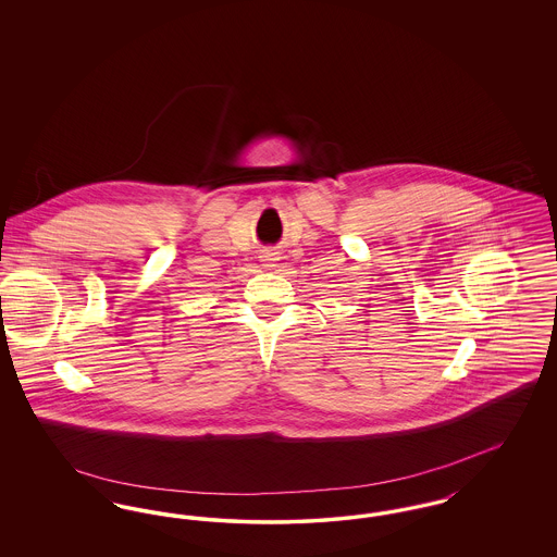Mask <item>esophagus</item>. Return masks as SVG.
Instances as JSON below:
<instances>
[{"mask_svg":"<svg viewBox=\"0 0 557 557\" xmlns=\"http://www.w3.org/2000/svg\"><path fill=\"white\" fill-rule=\"evenodd\" d=\"M263 261H265V263H271V261H275V259H271V257H265Z\"/></svg>","mask_w":557,"mask_h":557,"instance_id":"34e87169","label":"esophagus"}]
</instances>
